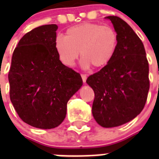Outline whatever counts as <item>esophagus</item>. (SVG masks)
Segmentation results:
<instances>
[{
  "instance_id": "esophagus-1",
  "label": "esophagus",
  "mask_w": 159,
  "mask_h": 159,
  "mask_svg": "<svg viewBox=\"0 0 159 159\" xmlns=\"http://www.w3.org/2000/svg\"><path fill=\"white\" fill-rule=\"evenodd\" d=\"M81 77H82V80H83V82L85 83L86 82V80H87V75H84V74H82L81 75Z\"/></svg>"
}]
</instances>
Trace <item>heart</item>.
Here are the masks:
<instances>
[{
  "label": "heart",
  "instance_id": "b5f03b06",
  "mask_svg": "<svg viewBox=\"0 0 159 159\" xmlns=\"http://www.w3.org/2000/svg\"><path fill=\"white\" fill-rule=\"evenodd\" d=\"M54 46L60 62L64 66H74L80 52L81 65L87 69L93 65L102 67L111 62L118 47V35L108 25L83 23L66 31L65 37L57 36Z\"/></svg>",
  "mask_w": 159,
  "mask_h": 159
}]
</instances>
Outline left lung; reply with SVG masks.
I'll return each mask as SVG.
<instances>
[{
    "instance_id": "8db88e82",
    "label": "left lung",
    "mask_w": 159,
    "mask_h": 159,
    "mask_svg": "<svg viewBox=\"0 0 159 159\" xmlns=\"http://www.w3.org/2000/svg\"><path fill=\"white\" fill-rule=\"evenodd\" d=\"M110 20L118 35V47L111 62L90 75L93 89L94 119L101 127L121 126L139 115L150 88L149 64L143 43L130 25L116 16Z\"/></svg>"
}]
</instances>
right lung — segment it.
Masks as SVG:
<instances>
[{"label": "right lung", "mask_w": 159, "mask_h": 159, "mask_svg": "<svg viewBox=\"0 0 159 159\" xmlns=\"http://www.w3.org/2000/svg\"><path fill=\"white\" fill-rule=\"evenodd\" d=\"M57 29L46 25L27 32L14 50L8 72L11 102L19 117L36 128L61 124L67 102L83 85L80 75L57 56Z\"/></svg>", "instance_id": "add662e5"}]
</instances>
